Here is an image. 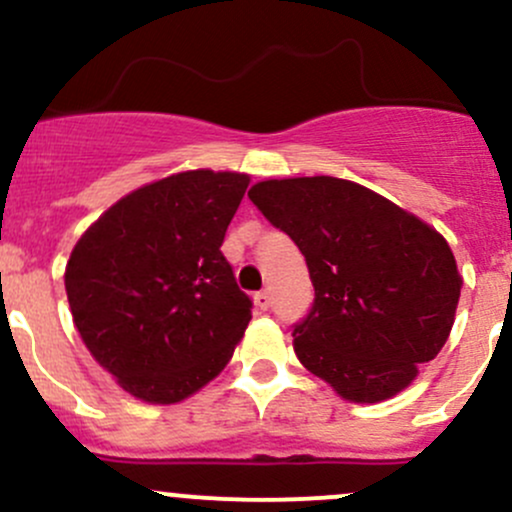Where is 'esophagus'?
<instances>
[{
  "mask_svg": "<svg viewBox=\"0 0 512 512\" xmlns=\"http://www.w3.org/2000/svg\"><path fill=\"white\" fill-rule=\"evenodd\" d=\"M255 306L260 308V311H267V308L272 306V296H269V291H257V294H255Z\"/></svg>",
  "mask_w": 512,
  "mask_h": 512,
  "instance_id": "obj_1",
  "label": "esophagus"
}]
</instances>
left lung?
Returning a JSON list of instances; mask_svg holds the SVG:
<instances>
[{
    "label": "left lung",
    "mask_w": 512,
    "mask_h": 512,
    "mask_svg": "<svg viewBox=\"0 0 512 512\" xmlns=\"http://www.w3.org/2000/svg\"><path fill=\"white\" fill-rule=\"evenodd\" d=\"M306 257L316 299L294 325L308 372L352 403L396 396L442 350L462 277L447 240L362 184L338 177L257 182L247 192Z\"/></svg>",
    "instance_id": "obj_1"
}]
</instances>
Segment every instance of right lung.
Instances as JSON below:
<instances>
[{"instance_id": "obj_1", "label": "right lung", "mask_w": 512, "mask_h": 512, "mask_svg": "<svg viewBox=\"0 0 512 512\" xmlns=\"http://www.w3.org/2000/svg\"><path fill=\"white\" fill-rule=\"evenodd\" d=\"M250 177L189 170L101 213L72 250L65 291L84 345L148 403L192 396L233 357L252 318L221 245Z\"/></svg>"}]
</instances>
